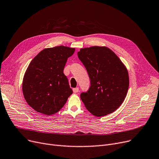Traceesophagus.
Returning a JSON list of instances; mask_svg holds the SVG:
<instances>
[{"label":"esophagus","instance_id":"34e87169","mask_svg":"<svg viewBox=\"0 0 159 159\" xmlns=\"http://www.w3.org/2000/svg\"><path fill=\"white\" fill-rule=\"evenodd\" d=\"M73 93H78V92H79V88H75L73 89Z\"/></svg>","mask_w":159,"mask_h":159}]
</instances>
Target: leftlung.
I'll return each instance as SVG.
<instances>
[{
    "label": "left lung",
    "mask_w": 159,
    "mask_h": 159,
    "mask_svg": "<svg viewBox=\"0 0 159 159\" xmlns=\"http://www.w3.org/2000/svg\"><path fill=\"white\" fill-rule=\"evenodd\" d=\"M90 79L88 91L80 94L86 109L102 116L120 106L129 88V75L120 58L105 46L82 48L77 53Z\"/></svg>",
    "instance_id": "1"
}]
</instances>
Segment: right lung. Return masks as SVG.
Listing matches in <instances>:
<instances>
[{"label": "right lung", "instance_id": "obj_1", "mask_svg": "<svg viewBox=\"0 0 159 159\" xmlns=\"http://www.w3.org/2000/svg\"><path fill=\"white\" fill-rule=\"evenodd\" d=\"M75 48H46L31 61L25 72L22 92L27 103L39 113L51 115L59 111L73 93L63 71Z\"/></svg>", "mask_w": 159, "mask_h": 159}]
</instances>
